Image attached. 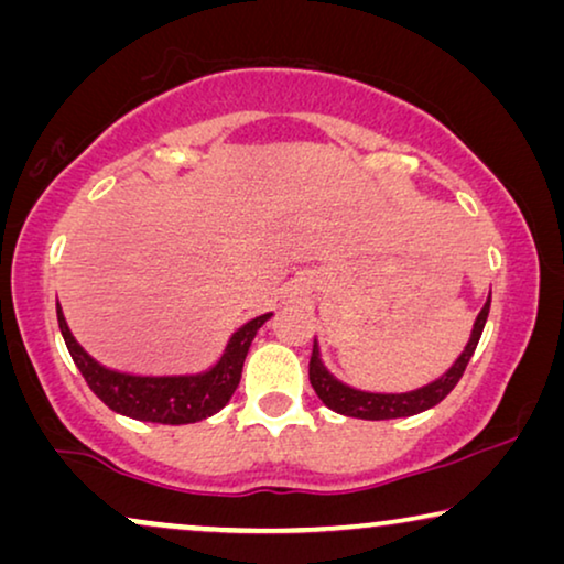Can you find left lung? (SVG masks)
<instances>
[{"mask_svg":"<svg viewBox=\"0 0 564 564\" xmlns=\"http://www.w3.org/2000/svg\"><path fill=\"white\" fill-rule=\"evenodd\" d=\"M488 313H490V295L485 300L482 311L477 313L465 349H462L459 357L452 361V367L446 369L442 377H436V380L405 392L359 390L354 388V384H346L344 380H338V377L326 367V361H323L318 338H315L313 357H311V384L315 395H318L321 403L330 408V411L349 415V419H361V421L408 419V415H419L423 411H429V408L442 403V400L454 390V384L459 382V377L465 375V367L469 365V359H473L477 341H480L482 336Z\"/></svg>","mask_w":564,"mask_h":564,"instance_id":"8db88e82","label":"left lung"}]
</instances>
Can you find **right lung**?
Segmentation results:
<instances>
[{
	"mask_svg": "<svg viewBox=\"0 0 564 564\" xmlns=\"http://www.w3.org/2000/svg\"><path fill=\"white\" fill-rule=\"evenodd\" d=\"M58 328L74 365L79 367L89 390L110 408V411L128 415V419L145 423H166V426H184L210 419L228 405L241 382L246 354L251 349L253 336L272 318L274 313L257 315L246 321L241 328L230 334L226 349L203 372L184 375H133L105 367L84 346L76 341L72 328L64 318V311L56 303Z\"/></svg>",
	"mask_w": 564,
	"mask_h": 564,
	"instance_id": "right-lung-1",
	"label": "right lung"
}]
</instances>
